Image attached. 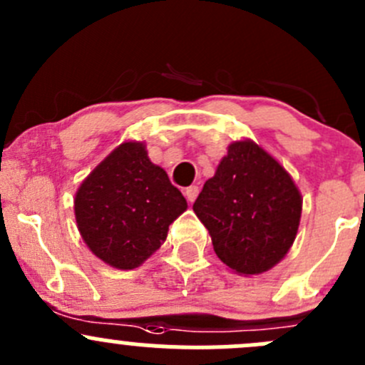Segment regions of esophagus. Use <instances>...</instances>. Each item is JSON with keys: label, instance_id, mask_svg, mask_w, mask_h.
Instances as JSON below:
<instances>
[{"label": "esophagus", "instance_id": "obj_1", "mask_svg": "<svg viewBox=\"0 0 365 365\" xmlns=\"http://www.w3.org/2000/svg\"><path fill=\"white\" fill-rule=\"evenodd\" d=\"M197 194H200V187H197V185H190V187H187V189H185V197H187V201H189V203H192V201L196 200Z\"/></svg>", "mask_w": 365, "mask_h": 365}]
</instances>
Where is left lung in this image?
Here are the masks:
<instances>
[{"label":"left lung","instance_id":"1","mask_svg":"<svg viewBox=\"0 0 365 365\" xmlns=\"http://www.w3.org/2000/svg\"><path fill=\"white\" fill-rule=\"evenodd\" d=\"M213 251L238 275L263 274L288 254L302 217L292 175L252 139L227 146L192 206Z\"/></svg>","mask_w":365,"mask_h":365}]
</instances>
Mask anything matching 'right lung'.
Here are the masks:
<instances>
[{
    "label": "right lung",
    "instance_id": "obj_1",
    "mask_svg": "<svg viewBox=\"0 0 365 365\" xmlns=\"http://www.w3.org/2000/svg\"><path fill=\"white\" fill-rule=\"evenodd\" d=\"M187 201L143 141H125L79 185L77 230L91 252L118 270L141 267L168 238Z\"/></svg>",
    "mask_w": 365,
    "mask_h": 365
}]
</instances>
